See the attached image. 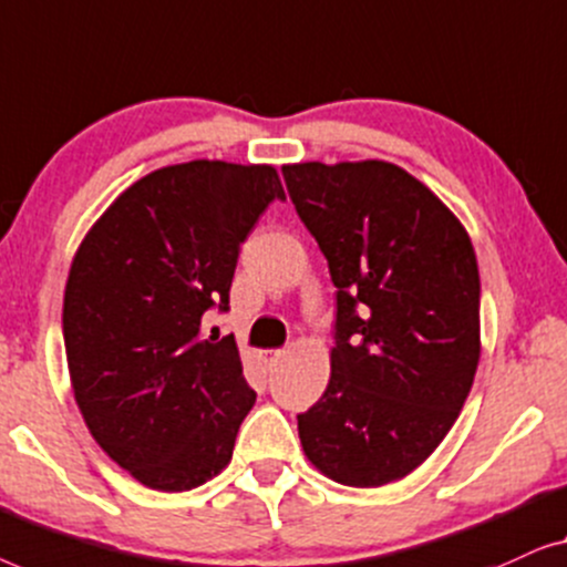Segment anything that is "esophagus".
<instances>
[{"mask_svg": "<svg viewBox=\"0 0 567 567\" xmlns=\"http://www.w3.org/2000/svg\"><path fill=\"white\" fill-rule=\"evenodd\" d=\"M282 349H265V352H261V360H265L267 367H277V362L282 360Z\"/></svg>", "mask_w": 567, "mask_h": 567, "instance_id": "esophagus-1", "label": "esophagus"}]
</instances>
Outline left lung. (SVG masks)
I'll list each match as a JSON object with an SVG mask.
<instances>
[{
	"label": "left lung",
	"instance_id": "obj_1",
	"mask_svg": "<svg viewBox=\"0 0 567 567\" xmlns=\"http://www.w3.org/2000/svg\"><path fill=\"white\" fill-rule=\"evenodd\" d=\"M337 285L331 380L298 413L302 450L337 483L416 470L457 421L481 357L473 244L440 197L388 162L282 166Z\"/></svg>",
	"mask_w": 567,
	"mask_h": 567
}]
</instances>
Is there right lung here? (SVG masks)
Wrapping results in <instances>:
<instances>
[{
	"label": "right lung",
	"mask_w": 567,
	"mask_h": 567,
	"mask_svg": "<svg viewBox=\"0 0 567 567\" xmlns=\"http://www.w3.org/2000/svg\"><path fill=\"white\" fill-rule=\"evenodd\" d=\"M285 189L272 166L189 162L127 187L79 246L63 295V344L97 444L154 491L220 473L257 393L226 313L241 244Z\"/></svg>",
	"instance_id": "add662e5"
}]
</instances>
